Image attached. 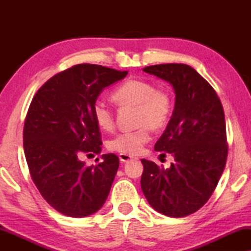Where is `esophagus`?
<instances>
[{
    "instance_id": "obj_1",
    "label": "esophagus",
    "mask_w": 251,
    "mask_h": 251,
    "mask_svg": "<svg viewBox=\"0 0 251 251\" xmlns=\"http://www.w3.org/2000/svg\"><path fill=\"white\" fill-rule=\"evenodd\" d=\"M119 157H120V161H121V162H128V161L133 159L131 155H129V154H125V153H120Z\"/></svg>"
}]
</instances>
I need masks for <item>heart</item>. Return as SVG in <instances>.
I'll list each match as a JSON object with an SVG mask.
<instances>
[{"instance_id": "b5f03b06", "label": "heart", "mask_w": 251, "mask_h": 251, "mask_svg": "<svg viewBox=\"0 0 251 251\" xmlns=\"http://www.w3.org/2000/svg\"><path fill=\"white\" fill-rule=\"evenodd\" d=\"M112 99L120 107L135 106L136 130L116 135L109 140L108 149L114 152L136 155L142 152L151 139V128H163L169 121L174 102L166 89L155 88L152 81L131 78L119 85L112 92ZM92 118L102 130H111L114 126V116L111 108L101 101L92 106Z\"/></svg>"}]
</instances>
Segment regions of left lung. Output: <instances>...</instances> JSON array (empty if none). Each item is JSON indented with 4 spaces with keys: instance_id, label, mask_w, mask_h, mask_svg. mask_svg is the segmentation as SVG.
Here are the masks:
<instances>
[{
    "instance_id": "1",
    "label": "left lung",
    "mask_w": 251,
    "mask_h": 251,
    "mask_svg": "<svg viewBox=\"0 0 251 251\" xmlns=\"http://www.w3.org/2000/svg\"><path fill=\"white\" fill-rule=\"evenodd\" d=\"M143 71L169 82L176 98L170 121L154 145L157 152L170 153L175 162L164 169L142 159V191L156 211L185 217L204 205L224 171V109L214 88L188 65H153Z\"/></svg>"
}]
</instances>
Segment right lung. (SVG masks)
<instances>
[{
    "mask_svg": "<svg viewBox=\"0 0 251 251\" xmlns=\"http://www.w3.org/2000/svg\"><path fill=\"white\" fill-rule=\"evenodd\" d=\"M128 71L80 64L53 75L34 96L24 125V151L30 177L51 207L81 218L105 203L119 168L115 154L87 167L82 154H100L101 137L92 106L106 87Z\"/></svg>",
    "mask_w": 251,
    "mask_h": 251,
    "instance_id": "right-lung-1",
    "label": "right lung"
}]
</instances>
